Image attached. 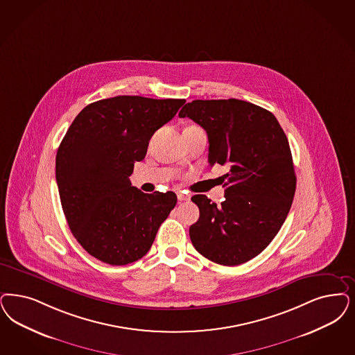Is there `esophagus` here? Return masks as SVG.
<instances>
[{
    "mask_svg": "<svg viewBox=\"0 0 355 355\" xmlns=\"http://www.w3.org/2000/svg\"><path fill=\"white\" fill-rule=\"evenodd\" d=\"M177 198H178V200H180V202H184V200H189V199H190L189 196H186L184 193H178V194H177Z\"/></svg>",
    "mask_w": 355,
    "mask_h": 355,
    "instance_id": "1",
    "label": "esophagus"
}]
</instances>
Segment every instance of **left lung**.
<instances>
[{"mask_svg": "<svg viewBox=\"0 0 355 355\" xmlns=\"http://www.w3.org/2000/svg\"><path fill=\"white\" fill-rule=\"evenodd\" d=\"M178 115L206 130L209 165L230 169L221 205L191 198L199 207L191 243L219 265L245 263L271 243L293 205L296 175L287 136L270 111L234 98L196 99Z\"/></svg>", "mask_w": 355, "mask_h": 355, "instance_id": "1", "label": "left lung"}]
</instances>
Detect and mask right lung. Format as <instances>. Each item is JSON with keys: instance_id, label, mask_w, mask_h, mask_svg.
<instances>
[{"instance_id": "add662e5", "label": "right lung", "mask_w": 355, "mask_h": 355, "mask_svg": "<svg viewBox=\"0 0 355 355\" xmlns=\"http://www.w3.org/2000/svg\"><path fill=\"white\" fill-rule=\"evenodd\" d=\"M184 99L118 96L87 105L56 153L62 211L76 240L99 261L122 266L146 256L177 205L173 191L144 194L131 184L134 164Z\"/></svg>"}]
</instances>
